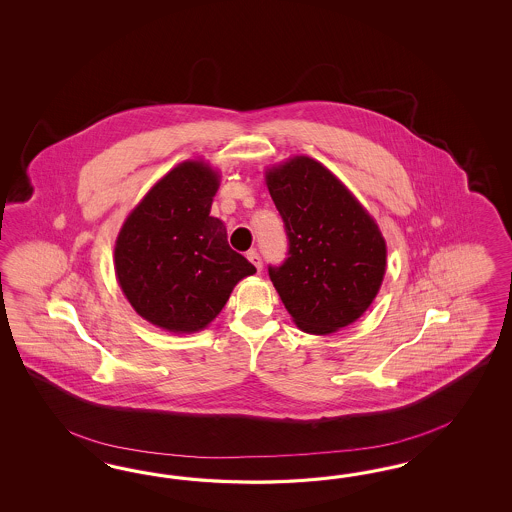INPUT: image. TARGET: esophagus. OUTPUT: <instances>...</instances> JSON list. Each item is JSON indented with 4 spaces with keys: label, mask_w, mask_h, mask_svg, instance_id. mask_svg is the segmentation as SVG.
Listing matches in <instances>:
<instances>
[{
    "label": "esophagus",
    "mask_w": 512,
    "mask_h": 512,
    "mask_svg": "<svg viewBox=\"0 0 512 512\" xmlns=\"http://www.w3.org/2000/svg\"><path fill=\"white\" fill-rule=\"evenodd\" d=\"M248 259L249 263L253 264L257 270H263V259H261V255H259L257 249H249Z\"/></svg>",
    "instance_id": "34e87169"
}]
</instances>
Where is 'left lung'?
<instances>
[{"instance_id": "1", "label": "left lung", "mask_w": 512, "mask_h": 512, "mask_svg": "<svg viewBox=\"0 0 512 512\" xmlns=\"http://www.w3.org/2000/svg\"><path fill=\"white\" fill-rule=\"evenodd\" d=\"M283 219L287 259L268 274L296 325L330 334L370 308L387 246L370 214L319 161L300 155L266 172Z\"/></svg>"}]
</instances>
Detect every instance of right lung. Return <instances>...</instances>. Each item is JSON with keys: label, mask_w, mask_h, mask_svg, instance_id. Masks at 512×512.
I'll return each instance as SVG.
<instances>
[{"label": "right lung", "mask_w": 512, "mask_h": 512, "mask_svg": "<svg viewBox=\"0 0 512 512\" xmlns=\"http://www.w3.org/2000/svg\"><path fill=\"white\" fill-rule=\"evenodd\" d=\"M217 174L201 161L174 167L125 219L114 263L131 306L171 332H197L227 304L255 266L210 216Z\"/></svg>", "instance_id": "right-lung-1"}]
</instances>
